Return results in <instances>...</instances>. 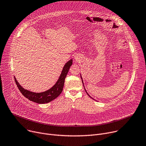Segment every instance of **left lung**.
Returning <instances> with one entry per match:
<instances>
[{"label":"left lung","mask_w":146,"mask_h":146,"mask_svg":"<svg viewBox=\"0 0 146 146\" xmlns=\"http://www.w3.org/2000/svg\"><path fill=\"white\" fill-rule=\"evenodd\" d=\"M81 79H82V83H83V80H82V76H81ZM83 86H84V85H83ZM84 90H85V92H86V93H87V95H88V96H89V97H90V98H92V97H90V95H89V94H88V93H87V92H86V89H84ZM93 100H94V99H93Z\"/></svg>","instance_id":"left-lung-1"}]
</instances>
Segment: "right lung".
I'll return each mask as SVG.
<instances>
[{
	"label": "right lung",
	"mask_w": 146,
	"mask_h": 146,
	"mask_svg": "<svg viewBox=\"0 0 146 146\" xmlns=\"http://www.w3.org/2000/svg\"><path fill=\"white\" fill-rule=\"evenodd\" d=\"M72 64V60L71 59L64 65L61 75L56 84L49 90L43 93H36L25 90L19 84L15 77L14 80L18 89L26 98L37 104H46L56 98L62 92L65 78Z\"/></svg>",
	"instance_id": "add662e5"
}]
</instances>
